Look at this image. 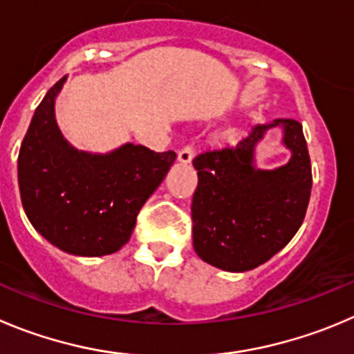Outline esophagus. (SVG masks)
Segmentation results:
<instances>
[{"mask_svg":"<svg viewBox=\"0 0 354 354\" xmlns=\"http://www.w3.org/2000/svg\"><path fill=\"white\" fill-rule=\"evenodd\" d=\"M193 156H194L193 146H191V144H186V146H184L183 149L179 151V154H177V160H179L180 163L187 165V163H191V161H193Z\"/></svg>","mask_w":354,"mask_h":354,"instance_id":"esophagus-1","label":"esophagus"}]
</instances>
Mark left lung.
<instances>
[{
    "label": "left lung",
    "instance_id": "obj_1",
    "mask_svg": "<svg viewBox=\"0 0 354 354\" xmlns=\"http://www.w3.org/2000/svg\"><path fill=\"white\" fill-rule=\"evenodd\" d=\"M271 128H281L291 160L264 171L254 149ZM193 247L201 261L230 272L264 264L294 238L311 196V161L302 124L290 118L257 124L231 146L203 151L193 160Z\"/></svg>",
    "mask_w": 354,
    "mask_h": 354
}]
</instances>
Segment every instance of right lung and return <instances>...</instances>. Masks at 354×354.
<instances>
[{"label":"right lung","mask_w":354,"mask_h":354,"mask_svg":"<svg viewBox=\"0 0 354 354\" xmlns=\"http://www.w3.org/2000/svg\"><path fill=\"white\" fill-rule=\"evenodd\" d=\"M66 80L46 92L22 140L17 161L20 200L32 227L57 248L102 257L130 240L137 214L177 154L132 142L109 153L76 149L55 120V99Z\"/></svg>","instance_id":"obj_1"}]
</instances>
